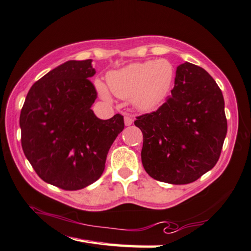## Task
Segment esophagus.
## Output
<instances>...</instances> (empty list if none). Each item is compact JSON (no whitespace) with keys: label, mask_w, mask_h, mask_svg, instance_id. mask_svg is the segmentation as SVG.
Wrapping results in <instances>:
<instances>
[{"label":"esophagus","mask_w":251,"mask_h":251,"mask_svg":"<svg viewBox=\"0 0 251 251\" xmlns=\"http://www.w3.org/2000/svg\"><path fill=\"white\" fill-rule=\"evenodd\" d=\"M133 118H131L130 116H125L124 117V123H125V125L126 126H129V125H131L133 124Z\"/></svg>","instance_id":"obj_1"}]
</instances>
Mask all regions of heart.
Masks as SVG:
<instances>
[{"label":"heart","mask_w":251,"mask_h":251,"mask_svg":"<svg viewBox=\"0 0 251 251\" xmlns=\"http://www.w3.org/2000/svg\"><path fill=\"white\" fill-rule=\"evenodd\" d=\"M175 67L167 59L154 61L134 62L107 74L108 89L115 97L130 100L139 111H152L160 104L171 90L175 81ZM95 89L104 101H111L107 86L100 80Z\"/></svg>","instance_id":"b5f03b06"}]
</instances>
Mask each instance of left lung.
Here are the masks:
<instances>
[{
  "instance_id": "1",
  "label": "left lung",
  "mask_w": 251,
  "mask_h": 251,
  "mask_svg": "<svg viewBox=\"0 0 251 251\" xmlns=\"http://www.w3.org/2000/svg\"><path fill=\"white\" fill-rule=\"evenodd\" d=\"M141 162L154 180L188 184L216 165L227 133L225 102L203 68H176L171 97L156 112L138 116Z\"/></svg>"
}]
</instances>
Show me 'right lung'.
<instances>
[{
    "instance_id": "add662e5",
    "label": "right lung",
    "mask_w": 251,
    "mask_h": 251,
    "mask_svg": "<svg viewBox=\"0 0 251 251\" xmlns=\"http://www.w3.org/2000/svg\"><path fill=\"white\" fill-rule=\"evenodd\" d=\"M92 60H69L35 82L23 105L22 148L40 179L75 191L102 176L108 150L124 129L116 114L100 120L91 110L97 91Z\"/></svg>"
}]
</instances>
